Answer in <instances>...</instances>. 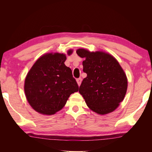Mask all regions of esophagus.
<instances>
[{
    "label": "esophagus",
    "instance_id": "esophagus-1",
    "mask_svg": "<svg viewBox=\"0 0 152 152\" xmlns=\"http://www.w3.org/2000/svg\"><path fill=\"white\" fill-rule=\"evenodd\" d=\"M82 79L81 78H79V79H77V84H78V85H79V86H80V84H81V82H82Z\"/></svg>",
    "mask_w": 152,
    "mask_h": 152
}]
</instances>
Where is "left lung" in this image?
Here are the masks:
<instances>
[{
	"instance_id": "8db88e82",
	"label": "left lung",
	"mask_w": 152,
	"mask_h": 152,
	"mask_svg": "<svg viewBox=\"0 0 152 152\" xmlns=\"http://www.w3.org/2000/svg\"><path fill=\"white\" fill-rule=\"evenodd\" d=\"M76 53L85 58L82 65L87 77L82 80L79 92L87 107L99 115L112 112L126 94L125 72L117 59L108 53L90 52L85 49H77Z\"/></svg>"
}]
</instances>
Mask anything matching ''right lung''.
<instances>
[{
    "label": "right lung",
    "mask_w": 152,
    "mask_h": 152,
    "mask_svg": "<svg viewBox=\"0 0 152 152\" xmlns=\"http://www.w3.org/2000/svg\"><path fill=\"white\" fill-rule=\"evenodd\" d=\"M72 50H68L70 55ZM66 55L47 53L40 56L25 78L27 101L36 112L50 115L61 110L79 86L71 69L65 65Z\"/></svg>",
    "instance_id": "1"
}]
</instances>
